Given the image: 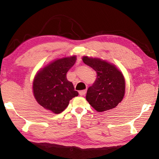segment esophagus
<instances>
[{"instance_id": "1", "label": "esophagus", "mask_w": 159, "mask_h": 159, "mask_svg": "<svg viewBox=\"0 0 159 159\" xmlns=\"http://www.w3.org/2000/svg\"><path fill=\"white\" fill-rule=\"evenodd\" d=\"M86 93V90H82L79 92V94H80V96L83 97V96H85Z\"/></svg>"}]
</instances>
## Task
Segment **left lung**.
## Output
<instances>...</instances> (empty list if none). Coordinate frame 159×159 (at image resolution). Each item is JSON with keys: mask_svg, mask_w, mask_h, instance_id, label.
Returning a JSON list of instances; mask_svg holds the SVG:
<instances>
[{"mask_svg": "<svg viewBox=\"0 0 159 159\" xmlns=\"http://www.w3.org/2000/svg\"><path fill=\"white\" fill-rule=\"evenodd\" d=\"M83 62L94 69L97 78L86 93V99L97 111H107L116 107L125 94V79L114 65L99 58L84 57Z\"/></svg>", "mask_w": 159, "mask_h": 159, "instance_id": "1", "label": "left lung"}]
</instances>
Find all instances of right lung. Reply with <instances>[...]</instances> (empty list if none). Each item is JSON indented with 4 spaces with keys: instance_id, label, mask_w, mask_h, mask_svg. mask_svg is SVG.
I'll return each instance as SVG.
<instances>
[{
    "instance_id": "add662e5",
    "label": "right lung",
    "mask_w": 159,
    "mask_h": 159,
    "mask_svg": "<svg viewBox=\"0 0 159 159\" xmlns=\"http://www.w3.org/2000/svg\"><path fill=\"white\" fill-rule=\"evenodd\" d=\"M75 61V56L58 59L38 72L34 78L33 90L40 105L58 114L68 106L71 99L78 96V92L66 75Z\"/></svg>"
}]
</instances>
